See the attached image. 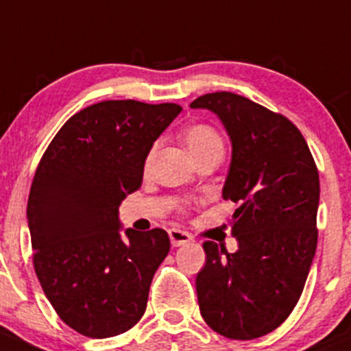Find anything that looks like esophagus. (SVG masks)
<instances>
[{
  "label": "esophagus",
  "instance_id": "esophagus-1",
  "mask_svg": "<svg viewBox=\"0 0 351 351\" xmlns=\"http://www.w3.org/2000/svg\"><path fill=\"white\" fill-rule=\"evenodd\" d=\"M168 234H169V241H171L173 247L186 245V243L191 242V235L188 234V232L180 230V228H171Z\"/></svg>",
  "mask_w": 351,
  "mask_h": 351
}]
</instances>
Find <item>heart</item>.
Returning a JSON list of instances; mask_svg holds the SVG:
<instances>
[{
  "mask_svg": "<svg viewBox=\"0 0 351 351\" xmlns=\"http://www.w3.org/2000/svg\"><path fill=\"white\" fill-rule=\"evenodd\" d=\"M183 139L195 160L206 153H212V151H223L222 138L208 124H191L183 132ZM151 158H153V151L147 154L146 163H149Z\"/></svg>",
  "mask_w": 351,
  "mask_h": 351,
  "instance_id": "heart-1",
  "label": "heart"
}]
</instances>
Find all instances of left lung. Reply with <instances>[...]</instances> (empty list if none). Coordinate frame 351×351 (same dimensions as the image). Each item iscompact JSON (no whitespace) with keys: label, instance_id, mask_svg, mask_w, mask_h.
Returning <instances> with one entry per match:
<instances>
[{"label":"left lung","instance_id":"obj_1","mask_svg":"<svg viewBox=\"0 0 351 351\" xmlns=\"http://www.w3.org/2000/svg\"><path fill=\"white\" fill-rule=\"evenodd\" d=\"M223 123L232 161L223 198L239 205L230 254L204 242L197 296L205 323L232 340H254L286 322L300 301L318 243L319 175L308 143L286 116L232 94L195 99Z\"/></svg>","mask_w":351,"mask_h":351}]
</instances>
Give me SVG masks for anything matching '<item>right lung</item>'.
Returning a JSON list of instances; mask_svg holds the SVG:
<instances>
[{"label": "right lung", "mask_w": 351, "mask_h": 351, "mask_svg": "<svg viewBox=\"0 0 351 351\" xmlns=\"http://www.w3.org/2000/svg\"><path fill=\"white\" fill-rule=\"evenodd\" d=\"M180 112L171 102H97L70 117L36 166L27 206L33 267L62 322L84 337H116L145 315L169 237L163 228L123 237L117 208L141 186L147 153Z\"/></svg>", "instance_id": "1"}]
</instances>
